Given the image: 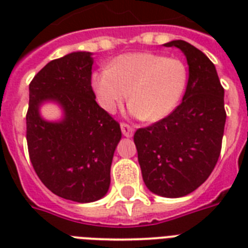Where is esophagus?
<instances>
[{
    "mask_svg": "<svg viewBox=\"0 0 248 248\" xmlns=\"http://www.w3.org/2000/svg\"><path fill=\"white\" fill-rule=\"evenodd\" d=\"M121 130H122V134H124L126 138H131V136L134 135V131H135L132 126H130V124H124V122L121 124Z\"/></svg>",
    "mask_w": 248,
    "mask_h": 248,
    "instance_id": "34e87169",
    "label": "esophagus"
}]
</instances>
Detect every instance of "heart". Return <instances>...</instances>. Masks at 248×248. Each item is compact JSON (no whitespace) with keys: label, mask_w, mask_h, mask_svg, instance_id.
<instances>
[{"label":"heart","mask_w":248,"mask_h":248,"mask_svg":"<svg viewBox=\"0 0 248 248\" xmlns=\"http://www.w3.org/2000/svg\"><path fill=\"white\" fill-rule=\"evenodd\" d=\"M91 85L99 105L108 113L116 112L130 91V114L158 121L169 116L180 100L186 85V68L175 58L131 52L95 72Z\"/></svg>","instance_id":"obj_1"}]
</instances>
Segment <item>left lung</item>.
<instances>
[{
  "label": "left lung",
  "mask_w": 248,
  "mask_h": 248,
  "mask_svg": "<svg viewBox=\"0 0 248 248\" xmlns=\"http://www.w3.org/2000/svg\"><path fill=\"white\" fill-rule=\"evenodd\" d=\"M186 56L189 78L183 101L158 122L134 135L148 189L177 198L196 190L211 175L221 152L227 113L224 89L215 65L185 41L165 44Z\"/></svg>",
  "instance_id": "8db88e82"
}]
</instances>
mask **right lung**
<instances>
[{"mask_svg": "<svg viewBox=\"0 0 248 248\" xmlns=\"http://www.w3.org/2000/svg\"><path fill=\"white\" fill-rule=\"evenodd\" d=\"M91 52H72L47 63L29 83L27 144L44 185L64 200L93 202L107 194L120 124L99 107L91 86ZM64 109L60 123L40 118L44 101Z\"/></svg>", "mask_w": 248, "mask_h": 248, "instance_id": "obj_1", "label": "right lung"}]
</instances>
